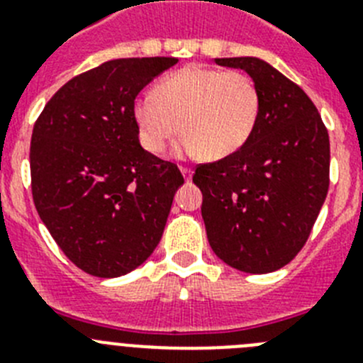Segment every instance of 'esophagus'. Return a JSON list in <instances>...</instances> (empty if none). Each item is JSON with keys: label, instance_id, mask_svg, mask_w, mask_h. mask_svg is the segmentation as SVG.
Listing matches in <instances>:
<instances>
[{"label": "esophagus", "instance_id": "1", "mask_svg": "<svg viewBox=\"0 0 363 363\" xmlns=\"http://www.w3.org/2000/svg\"><path fill=\"white\" fill-rule=\"evenodd\" d=\"M179 171H182V174H184L185 182H191V178H192V171H191V169H187V167H182Z\"/></svg>", "mask_w": 363, "mask_h": 363}]
</instances>
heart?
Here are the masks:
<instances>
[{
    "instance_id": "heart-1",
    "label": "heart",
    "mask_w": 363,
    "mask_h": 363,
    "mask_svg": "<svg viewBox=\"0 0 363 363\" xmlns=\"http://www.w3.org/2000/svg\"><path fill=\"white\" fill-rule=\"evenodd\" d=\"M133 114L149 152H162L182 129V152L221 160L242 149L255 133L259 92L245 72L189 65L165 76L154 92L138 96Z\"/></svg>"
}]
</instances>
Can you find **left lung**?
I'll list each match as a JSON object with an SVG mask.
<instances>
[{
    "label": "left lung",
    "instance_id": "1",
    "mask_svg": "<svg viewBox=\"0 0 363 363\" xmlns=\"http://www.w3.org/2000/svg\"><path fill=\"white\" fill-rule=\"evenodd\" d=\"M245 70L259 92V114L245 145L200 165L192 182L203 194L211 249L251 274L278 271L309 238L329 189V134L296 83L259 57H216Z\"/></svg>",
    "mask_w": 363,
    "mask_h": 363
}]
</instances>
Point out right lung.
<instances>
[{
	"label": "right lung",
	"mask_w": 363,
	"mask_h": 363,
	"mask_svg": "<svg viewBox=\"0 0 363 363\" xmlns=\"http://www.w3.org/2000/svg\"><path fill=\"white\" fill-rule=\"evenodd\" d=\"M176 57L101 63L45 105L30 142L32 198L67 258L98 278L145 262L162 240L184 176L140 145L138 92Z\"/></svg>",
	"instance_id": "add662e5"
}]
</instances>
